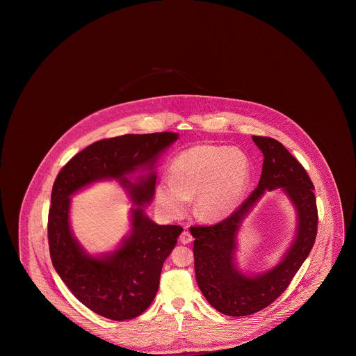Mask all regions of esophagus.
<instances>
[{
	"mask_svg": "<svg viewBox=\"0 0 356 356\" xmlns=\"http://www.w3.org/2000/svg\"><path fill=\"white\" fill-rule=\"evenodd\" d=\"M179 238H180V241H181L183 244H188V243H191V241L193 240V237H192V235H191L188 231H183Z\"/></svg>",
	"mask_w": 356,
	"mask_h": 356,
	"instance_id": "esophagus-1",
	"label": "esophagus"
}]
</instances>
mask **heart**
I'll use <instances>...</instances> for the list:
<instances>
[{
    "instance_id": "1",
    "label": "heart",
    "mask_w": 356,
    "mask_h": 356,
    "mask_svg": "<svg viewBox=\"0 0 356 356\" xmlns=\"http://www.w3.org/2000/svg\"><path fill=\"white\" fill-rule=\"evenodd\" d=\"M251 180L247 156L238 149L200 144L180 153L170 179L156 186V200L170 216H180L196 197L195 212L203 220H220L241 200Z\"/></svg>"
}]
</instances>
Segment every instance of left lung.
<instances>
[{"label": "left lung", "mask_w": 356, "mask_h": 356, "mask_svg": "<svg viewBox=\"0 0 356 356\" xmlns=\"http://www.w3.org/2000/svg\"><path fill=\"white\" fill-rule=\"evenodd\" d=\"M252 138L264 154L260 181L254 192L220 222L191 227L199 288L209 305L228 316L252 315L275 302L305 263L318 234L314 184L303 165L277 140L266 136ZM275 187H283L298 211L297 237L275 269L247 277L234 267L236 229L264 191Z\"/></svg>", "instance_id": "left-lung-1"}]
</instances>
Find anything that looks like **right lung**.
<instances>
[{
	"label": "right lung",
	"mask_w": 356,
	"mask_h": 356,
	"mask_svg": "<svg viewBox=\"0 0 356 356\" xmlns=\"http://www.w3.org/2000/svg\"><path fill=\"white\" fill-rule=\"evenodd\" d=\"M177 140V134L124 135L99 140L73 156L51 188L48 241L54 270L70 292L90 311L111 321H129L153 302L165 259L177 243L180 225H159L141 208H132V234L119 250L104 257L85 254L69 227L70 195L102 179H116L129 189L134 203L152 199L156 175L137 184L125 175L152 170L157 156Z\"/></svg>",
	"instance_id": "right-lung-1"
}]
</instances>
